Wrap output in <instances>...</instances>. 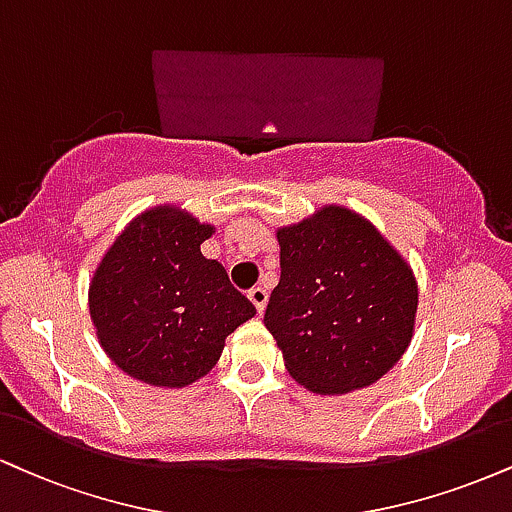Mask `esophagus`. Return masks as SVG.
Here are the masks:
<instances>
[{"instance_id": "obj_1", "label": "esophagus", "mask_w": 512, "mask_h": 512, "mask_svg": "<svg viewBox=\"0 0 512 512\" xmlns=\"http://www.w3.org/2000/svg\"><path fill=\"white\" fill-rule=\"evenodd\" d=\"M248 298L252 300V305L257 307V312H262L264 307H267L269 293H267V288H264V286H255V288H250V291H248Z\"/></svg>"}]
</instances>
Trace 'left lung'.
<instances>
[{
	"instance_id": "1",
	"label": "left lung",
	"mask_w": 512,
	"mask_h": 512,
	"mask_svg": "<svg viewBox=\"0 0 512 512\" xmlns=\"http://www.w3.org/2000/svg\"><path fill=\"white\" fill-rule=\"evenodd\" d=\"M281 279L264 326L288 374L319 396L372 386L410 346L417 281L372 221L326 205L276 231Z\"/></svg>"
}]
</instances>
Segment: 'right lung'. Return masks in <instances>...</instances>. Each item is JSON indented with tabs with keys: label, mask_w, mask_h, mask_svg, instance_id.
I'll use <instances>...</instances> for the list:
<instances>
[{
	"label": "right lung",
	"mask_w": 512,
	"mask_h": 512,
	"mask_svg": "<svg viewBox=\"0 0 512 512\" xmlns=\"http://www.w3.org/2000/svg\"><path fill=\"white\" fill-rule=\"evenodd\" d=\"M214 233L176 205L145 209L92 274L90 319L104 353L128 377L181 389L217 365L226 336L255 317L200 245Z\"/></svg>",
	"instance_id": "obj_1"
}]
</instances>
